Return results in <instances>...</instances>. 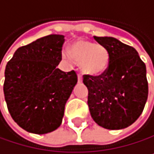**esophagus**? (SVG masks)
I'll return each instance as SVG.
<instances>
[{
  "label": "esophagus",
  "instance_id": "34e87169",
  "mask_svg": "<svg viewBox=\"0 0 154 154\" xmlns=\"http://www.w3.org/2000/svg\"><path fill=\"white\" fill-rule=\"evenodd\" d=\"M78 82H82V74L81 73H78Z\"/></svg>",
  "mask_w": 154,
  "mask_h": 154
}]
</instances>
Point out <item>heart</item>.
Segmentation results:
<instances>
[{"instance_id":"obj_1","label":"heart","mask_w":154,"mask_h":154,"mask_svg":"<svg viewBox=\"0 0 154 154\" xmlns=\"http://www.w3.org/2000/svg\"><path fill=\"white\" fill-rule=\"evenodd\" d=\"M70 53L71 55L68 52L63 53V57L68 60L72 58L80 63L82 71L90 75L102 74L109 66V53L102 45L86 40H78L71 46Z\"/></svg>"}]
</instances>
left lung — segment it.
I'll return each instance as SVG.
<instances>
[{"mask_svg":"<svg viewBox=\"0 0 154 154\" xmlns=\"http://www.w3.org/2000/svg\"><path fill=\"white\" fill-rule=\"evenodd\" d=\"M94 38L107 49L110 61L101 75H83L91 116L105 128H125L139 119L147 101L146 66L134 48L117 38Z\"/></svg>","mask_w":154,"mask_h":154,"instance_id":"1","label":"left lung"}]
</instances>
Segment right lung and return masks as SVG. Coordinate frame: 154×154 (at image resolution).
<instances>
[{
    "label": "right lung",
    "instance_id": "add662e5",
    "mask_svg": "<svg viewBox=\"0 0 154 154\" xmlns=\"http://www.w3.org/2000/svg\"><path fill=\"white\" fill-rule=\"evenodd\" d=\"M64 35H49L19 48L4 72L3 93L13 119L25 130L46 134L57 129L78 78L57 68Z\"/></svg>",
    "mask_w": 154,
    "mask_h": 154
}]
</instances>
